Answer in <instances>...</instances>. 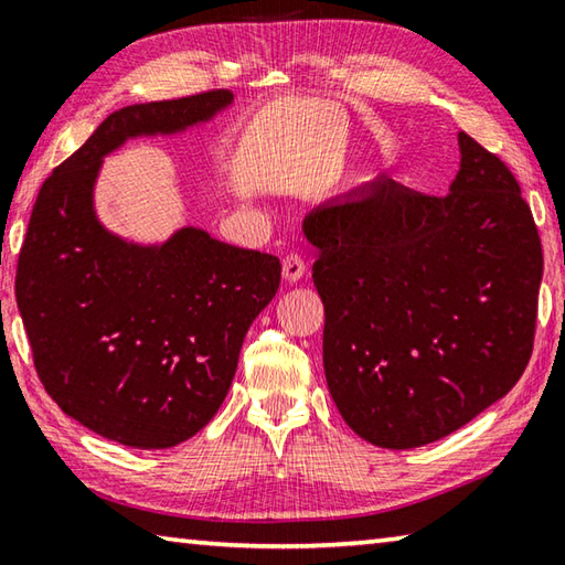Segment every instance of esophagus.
<instances>
[{"instance_id": "34e87169", "label": "esophagus", "mask_w": 565, "mask_h": 565, "mask_svg": "<svg viewBox=\"0 0 565 565\" xmlns=\"http://www.w3.org/2000/svg\"><path fill=\"white\" fill-rule=\"evenodd\" d=\"M281 271H284V281L286 284L301 281L303 274H306L303 257H298V254H289V257H286L284 264H281Z\"/></svg>"}]
</instances>
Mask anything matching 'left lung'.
Returning a JSON list of instances; mask_svg holds the SVG:
<instances>
[{"mask_svg":"<svg viewBox=\"0 0 565 565\" xmlns=\"http://www.w3.org/2000/svg\"><path fill=\"white\" fill-rule=\"evenodd\" d=\"M446 195L374 179L303 217L323 367L372 446L434 444L500 402L532 358L544 257L507 166L466 131Z\"/></svg>","mask_w":565,"mask_h":565,"instance_id":"left-lung-1","label":"left lung"}]
</instances>
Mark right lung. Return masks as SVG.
<instances>
[{
    "label": "right lung",
    "mask_w": 565,
    "mask_h": 565,
    "mask_svg": "<svg viewBox=\"0 0 565 565\" xmlns=\"http://www.w3.org/2000/svg\"><path fill=\"white\" fill-rule=\"evenodd\" d=\"M232 99L213 90L117 109L31 210L17 303L33 364L65 414L121 446H179L215 416L281 264L193 225L153 245L115 235L95 210L103 159L129 139L201 127Z\"/></svg>",
    "instance_id": "right-lung-1"
}]
</instances>
